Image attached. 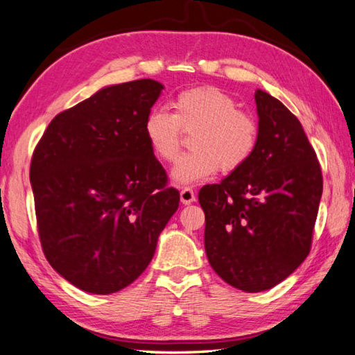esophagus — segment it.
Wrapping results in <instances>:
<instances>
[{
    "mask_svg": "<svg viewBox=\"0 0 355 355\" xmlns=\"http://www.w3.org/2000/svg\"><path fill=\"white\" fill-rule=\"evenodd\" d=\"M193 201H196V195H195L193 189L184 187L181 190V202H182V205H191Z\"/></svg>",
    "mask_w": 355,
    "mask_h": 355,
    "instance_id": "34e87169",
    "label": "esophagus"
}]
</instances>
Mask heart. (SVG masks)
I'll use <instances>...</instances> for the list:
<instances>
[{"label": "heart", "instance_id": "obj_1", "mask_svg": "<svg viewBox=\"0 0 355 355\" xmlns=\"http://www.w3.org/2000/svg\"><path fill=\"white\" fill-rule=\"evenodd\" d=\"M173 113L153 108L144 116L143 137L150 153L170 164L181 149L182 132L193 133L189 154L179 157L171 176L178 184H195L239 170L258 146L259 129L253 116L237 110L230 94L214 86L179 92L171 101Z\"/></svg>", "mask_w": 355, "mask_h": 355}]
</instances>
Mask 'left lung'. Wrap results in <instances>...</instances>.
<instances>
[{
	"label": "left lung",
	"instance_id": "8db88e82",
	"mask_svg": "<svg viewBox=\"0 0 355 355\" xmlns=\"http://www.w3.org/2000/svg\"><path fill=\"white\" fill-rule=\"evenodd\" d=\"M259 138L252 159L205 185V248L218 277L245 293L274 288L309 257L322 173L300 121L267 92H254Z\"/></svg>",
	"mask_w": 355,
	"mask_h": 355
}]
</instances>
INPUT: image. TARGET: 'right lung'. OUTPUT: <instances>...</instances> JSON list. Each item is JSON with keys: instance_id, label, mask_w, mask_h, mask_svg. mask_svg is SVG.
I'll return each instance as SVG.
<instances>
[{"instance_id": "right-lung-1", "label": "right lung", "mask_w": 355, "mask_h": 355, "mask_svg": "<svg viewBox=\"0 0 355 355\" xmlns=\"http://www.w3.org/2000/svg\"><path fill=\"white\" fill-rule=\"evenodd\" d=\"M162 89L149 78L102 88L56 114L33 153L44 254L81 291L112 294L135 282L179 207L143 137Z\"/></svg>"}]
</instances>
